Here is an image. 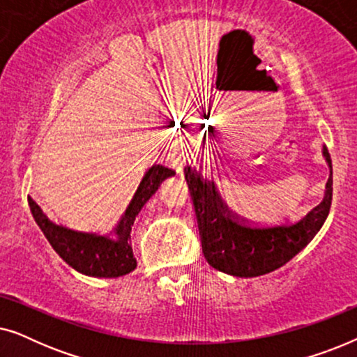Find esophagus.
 Returning <instances> with one entry per match:
<instances>
[{
	"mask_svg": "<svg viewBox=\"0 0 357 357\" xmlns=\"http://www.w3.org/2000/svg\"><path fill=\"white\" fill-rule=\"evenodd\" d=\"M170 162H172V165H175V164H177V159H175V158H170Z\"/></svg>",
	"mask_w": 357,
	"mask_h": 357,
	"instance_id": "34e87169",
	"label": "esophagus"
}]
</instances>
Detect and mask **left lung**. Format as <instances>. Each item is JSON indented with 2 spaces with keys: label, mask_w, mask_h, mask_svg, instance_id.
<instances>
[{
  "label": "left lung",
  "mask_w": 357,
  "mask_h": 357,
  "mask_svg": "<svg viewBox=\"0 0 357 357\" xmlns=\"http://www.w3.org/2000/svg\"><path fill=\"white\" fill-rule=\"evenodd\" d=\"M324 155L331 167L326 148ZM185 180L193 199L204 258L216 270L238 278L266 275L294 258L324 226L333 197L330 175L324 202L299 222L255 227L236 221L216 197L214 183L203 180L197 170L185 167Z\"/></svg>",
  "instance_id": "1"
}]
</instances>
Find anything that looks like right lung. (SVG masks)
Instances as JSON below:
<instances>
[{
	"instance_id": "add662e5",
	"label": "right lung",
	"mask_w": 357,
	"mask_h": 357,
	"mask_svg": "<svg viewBox=\"0 0 357 357\" xmlns=\"http://www.w3.org/2000/svg\"><path fill=\"white\" fill-rule=\"evenodd\" d=\"M175 170L164 167V165H153L144 174L133 199L120 222L114 229L115 237L100 236L96 232H81L75 229L65 227L48 219L40 206L29 199L32 216L37 226L42 229L43 236L50 242L58 255L65 260L71 268L86 276L94 278H119L131 273L136 268V258L131 248V226L136 216L144 206L146 202L158 192L160 183L165 178L174 177Z\"/></svg>"
}]
</instances>
